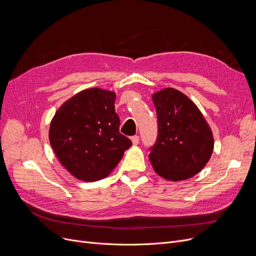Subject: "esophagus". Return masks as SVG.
<instances>
[{"mask_svg": "<svg viewBox=\"0 0 256 256\" xmlns=\"http://www.w3.org/2000/svg\"><path fill=\"white\" fill-rule=\"evenodd\" d=\"M139 140H140V137L138 135H135V136L132 137V142L134 145H137L139 143Z\"/></svg>", "mask_w": 256, "mask_h": 256, "instance_id": "esophagus-1", "label": "esophagus"}]
</instances>
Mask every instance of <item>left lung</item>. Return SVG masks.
Listing matches in <instances>:
<instances>
[{
  "mask_svg": "<svg viewBox=\"0 0 256 256\" xmlns=\"http://www.w3.org/2000/svg\"><path fill=\"white\" fill-rule=\"evenodd\" d=\"M158 137L150 147L154 171L168 180L190 178L212 154V130L196 104L180 91L166 88L152 96Z\"/></svg>",
  "mask_w": 256,
  "mask_h": 256,
  "instance_id": "8db88e82",
  "label": "left lung"
}]
</instances>
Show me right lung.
<instances>
[{
	"mask_svg": "<svg viewBox=\"0 0 256 256\" xmlns=\"http://www.w3.org/2000/svg\"><path fill=\"white\" fill-rule=\"evenodd\" d=\"M115 93L91 88L64 102L50 126V142L61 164L80 180H98L117 166L132 141L119 132Z\"/></svg>",
	"mask_w": 256,
	"mask_h": 256,
	"instance_id": "obj_1",
	"label": "right lung"
}]
</instances>
